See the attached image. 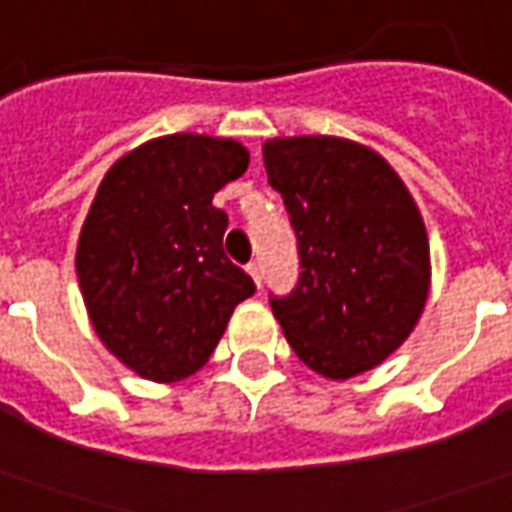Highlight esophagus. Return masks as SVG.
I'll return each mask as SVG.
<instances>
[{
    "instance_id": "obj_1",
    "label": "esophagus",
    "mask_w": 512,
    "mask_h": 512,
    "mask_svg": "<svg viewBox=\"0 0 512 512\" xmlns=\"http://www.w3.org/2000/svg\"><path fill=\"white\" fill-rule=\"evenodd\" d=\"M248 273H250V278L256 281V287H262V264L250 262L248 264Z\"/></svg>"
}]
</instances>
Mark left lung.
Segmentation results:
<instances>
[{
    "mask_svg": "<svg viewBox=\"0 0 512 512\" xmlns=\"http://www.w3.org/2000/svg\"><path fill=\"white\" fill-rule=\"evenodd\" d=\"M264 167L301 259L295 290L270 295L273 315L303 365L351 379L390 357L424 312V220L382 155L348 139H273Z\"/></svg>",
    "mask_w": 512,
    "mask_h": 512,
    "instance_id": "8db88e82",
    "label": "left lung"
}]
</instances>
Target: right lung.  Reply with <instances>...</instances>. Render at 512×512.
Segmentation results:
<instances>
[{"mask_svg":"<svg viewBox=\"0 0 512 512\" xmlns=\"http://www.w3.org/2000/svg\"><path fill=\"white\" fill-rule=\"evenodd\" d=\"M248 169L234 139L175 133L108 169L77 245V278L105 348L153 382L200 370L239 301L256 292L222 234L214 192Z\"/></svg>","mask_w":512,"mask_h":512,"instance_id":"obj_1","label":"right lung"}]
</instances>
